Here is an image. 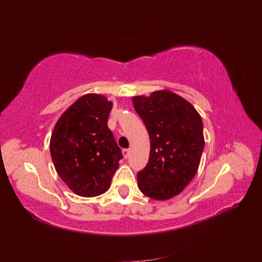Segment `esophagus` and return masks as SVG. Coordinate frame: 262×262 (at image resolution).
Masks as SVG:
<instances>
[{
	"mask_svg": "<svg viewBox=\"0 0 262 262\" xmlns=\"http://www.w3.org/2000/svg\"><path fill=\"white\" fill-rule=\"evenodd\" d=\"M122 155L124 158H128L129 155H130V149L129 148H124L122 149Z\"/></svg>",
	"mask_w": 262,
	"mask_h": 262,
	"instance_id": "1",
	"label": "esophagus"
}]
</instances>
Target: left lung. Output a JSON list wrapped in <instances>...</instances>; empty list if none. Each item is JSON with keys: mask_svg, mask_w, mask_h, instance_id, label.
<instances>
[{"mask_svg": "<svg viewBox=\"0 0 262 262\" xmlns=\"http://www.w3.org/2000/svg\"><path fill=\"white\" fill-rule=\"evenodd\" d=\"M133 106L149 136V157L138 172L142 193L168 200L184 191L199 168L204 148L199 113L176 93L162 90L133 96Z\"/></svg>", "mask_w": 262, "mask_h": 262, "instance_id": "obj_1", "label": "left lung"}]
</instances>
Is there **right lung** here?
I'll list each match as a JSON object with an SVG mask.
<instances>
[{
    "label": "right lung",
    "mask_w": 262,
    "mask_h": 262,
    "mask_svg": "<svg viewBox=\"0 0 262 262\" xmlns=\"http://www.w3.org/2000/svg\"><path fill=\"white\" fill-rule=\"evenodd\" d=\"M113 101L90 93L77 98L54 124L50 154L71 191L92 198L105 193L122 153L107 121Z\"/></svg>",
    "instance_id": "add662e5"
}]
</instances>
